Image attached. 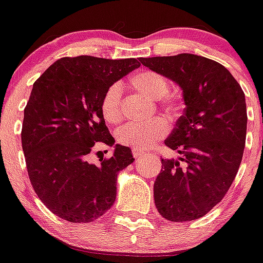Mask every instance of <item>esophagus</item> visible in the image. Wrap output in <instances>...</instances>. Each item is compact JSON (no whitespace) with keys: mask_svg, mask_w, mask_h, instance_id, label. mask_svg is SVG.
Segmentation results:
<instances>
[{"mask_svg":"<svg viewBox=\"0 0 263 263\" xmlns=\"http://www.w3.org/2000/svg\"><path fill=\"white\" fill-rule=\"evenodd\" d=\"M132 154H134V156L136 159H139V158H141V156H144V151L136 150V148H134V150H132Z\"/></svg>","mask_w":263,"mask_h":263,"instance_id":"esophagus-1","label":"esophagus"}]
</instances>
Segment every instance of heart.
Returning <instances> with one entry per match:
<instances>
[{
    "label": "heart",
    "mask_w": 263,
    "mask_h": 263,
    "mask_svg": "<svg viewBox=\"0 0 263 263\" xmlns=\"http://www.w3.org/2000/svg\"><path fill=\"white\" fill-rule=\"evenodd\" d=\"M129 85L135 91L150 100H160L168 94L169 84L164 76L154 71H142L132 76ZM122 87L115 84L105 91L100 104L102 116L107 123L116 124L121 121ZM164 108L171 113H177L179 104L174 100H166ZM168 132L166 122L161 118H153L144 124H126L117 131V140L123 146L136 150H145L153 146L159 139Z\"/></svg>",
    "instance_id": "b5f03b06"
}]
</instances>
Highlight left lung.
Listing matches in <instances>:
<instances>
[{
	"instance_id": "obj_1",
	"label": "left lung",
	"mask_w": 263,
	"mask_h": 263,
	"mask_svg": "<svg viewBox=\"0 0 263 263\" xmlns=\"http://www.w3.org/2000/svg\"><path fill=\"white\" fill-rule=\"evenodd\" d=\"M141 62L176 82L185 105L165 140L179 156L161 159L155 206L171 221L200 219L227 195L239 169L247 134L245 92L224 66L201 55L182 53Z\"/></svg>"
}]
</instances>
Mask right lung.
I'll use <instances>...</instances> for the list:
<instances>
[{
	"label": "right lung",
	"instance_id": "add662e5",
	"mask_svg": "<svg viewBox=\"0 0 263 263\" xmlns=\"http://www.w3.org/2000/svg\"><path fill=\"white\" fill-rule=\"evenodd\" d=\"M139 67L136 58L63 57L34 82L21 144L34 191L61 219L94 221L115 203L118 173L135 160L131 148L116 144L112 158L99 166L87 155L97 142L115 144L100 110L102 99Z\"/></svg>",
	"mask_w": 263,
	"mask_h": 263
}]
</instances>
